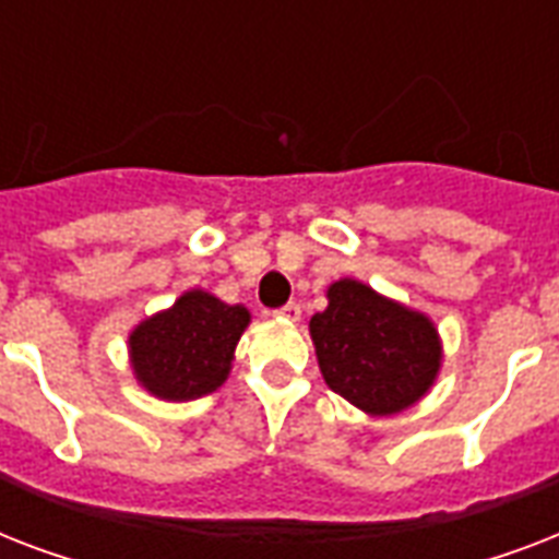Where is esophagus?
<instances>
[{
  "instance_id": "34e87169",
  "label": "esophagus",
  "mask_w": 559,
  "mask_h": 559,
  "mask_svg": "<svg viewBox=\"0 0 559 559\" xmlns=\"http://www.w3.org/2000/svg\"><path fill=\"white\" fill-rule=\"evenodd\" d=\"M275 319H278V322H298V319H301V307H298L296 301H287V305L275 310Z\"/></svg>"
}]
</instances>
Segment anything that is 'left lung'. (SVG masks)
Masks as SVG:
<instances>
[{
  "label": "left lung",
  "mask_w": 559,
  "mask_h": 559,
  "mask_svg": "<svg viewBox=\"0 0 559 559\" xmlns=\"http://www.w3.org/2000/svg\"><path fill=\"white\" fill-rule=\"evenodd\" d=\"M328 301L310 319L324 382L368 415H394L424 397L441 368L432 322L350 278L336 281Z\"/></svg>",
  "instance_id": "obj_1"
}]
</instances>
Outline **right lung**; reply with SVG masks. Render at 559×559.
<instances>
[{
  "label": "right lung",
  "instance_id": "add662e5",
  "mask_svg": "<svg viewBox=\"0 0 559 559\" xmlns=\"http://www.w3.org/2000/svg\"><path fill=\"white\" fill-rule=\"evenodd\" d=\"M249 310L191 289L130 333L133 371L162 400H197L223 385Z\"/></svg>",
  "mask_w": 559,
  "mask_h": 559
}]
</instances>
